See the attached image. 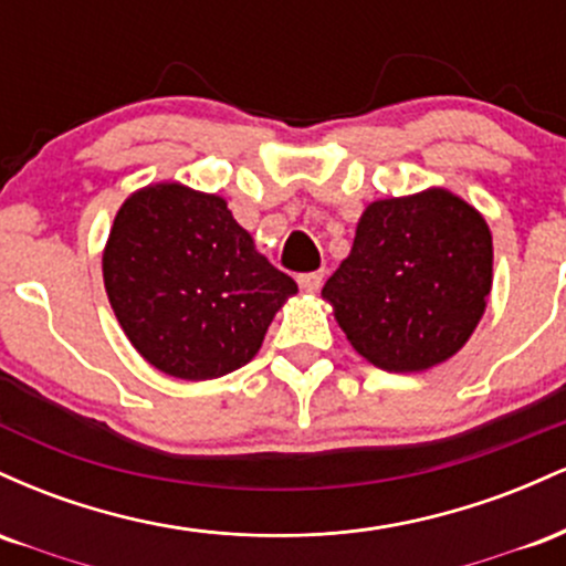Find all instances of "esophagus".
Returning <instances> with one entry per match:
<instances>
[{
    "label": "esophagus",
    "mask_w": 566,
    "mask_h": 566,
    "mask_svg": "<svg viewBox=\"0 0 566 566\" xmlns=\"http://www.w3.org/2000/svg\"><path fill=\"white\" fill-rule=\"evenodd\" d=\"M322 282H324V271H308V274L297 276V284H301V290L305 292H316L322 287Z\"/></svg>",
    "instance_id": "esophagus-1"
}]
</instances>
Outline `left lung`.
Instances as JSON below:
<instances>
[{"label": "left lung", "instance_id": "obj_1", "mask_svg": "<svg viewBox=\"0 0 566 566\" xmlns=\"http://www.w3.org/2000/svg\"><path fill=\"white\" fill-rule=\"evenodd\" d=\"M492 287L484 218L444 188L373 201L324 284L335 319L375 367L420 373L463 348Z\"/></svg>", "mask_w": 566, "mask_h": 566}]
</instances>
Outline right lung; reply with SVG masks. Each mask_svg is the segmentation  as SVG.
<instances>
[{
    "mask_svg": "<svg viewBox=\"0 0 566 566\" xmlns=\"http://www.w3.org/2000/svg\"><path fill=\"white\" fill-rule=\"evenodd\" d=\"M108 301L148 365L180 380L233 373L261 348L295 279L271 265L216 193L148 186L116 212Z\"/></svg>",
    "mask_w": 566,
    "mask_h": 566,
    "instance_id": "1",
    "label": "right lung"
}]
</instances>
